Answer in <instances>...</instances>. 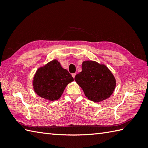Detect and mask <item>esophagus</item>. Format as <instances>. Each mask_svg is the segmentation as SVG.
Here are the masks:
<instances>
[{"mask_svg":"<svg viewBox=\"0 0 148 148\" xmlns=\"http://www.w3.org/2000/svg\"><path fill=\"white\" fill-rule=\"evenodd\" d=\"M72 76L73 77V78L75 77V76H76V73H74V74H72Z\"/></svg>","mask_w":148,"mask_h":148,"instance_id":"obj_1","label":"esophagus"}]
</instances>
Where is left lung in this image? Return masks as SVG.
Here are the masks:
<instances>
[{
  "instance_id": "1",
  "label": "left lung",
  "mask_w": 148,
  "mask_h": 148,
  "mask_svg": "<svg viewBox=\"0 0 148 148\" xmlns=\"http://www.w3.org/2000/svg\"><path fill=\"white\" fill-rule=\"evenodd\" d=\"M74 80L87 98L95 102L108 99L116 85L111 71L105 65L92 60L83 62L82 71L76 75Z\"/></svg>"
}]
</instances>
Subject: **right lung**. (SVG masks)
Returning <instances> with one entry per match:
<instances>
[{
    "label": "right lung",
    "instance_id": "right-lung-1",
    "mask_svg": "<svg viewBox=\"0 0 148 148\" xmlns=\"http://www.w3.org/2000/svg\"><path fill=\"white\" fill-rule=\"evenodd\" d=\"M73 81L68 71L62 68L60 63L55 59L37 69L32 84L37 95L54 101L60 99L65 87Z\"/></svg>",
    "mask_w": 148,
    "mask_h": 148
}]
</instances>
